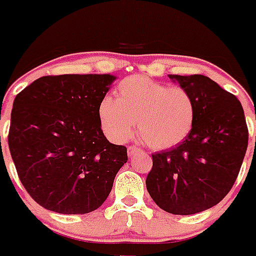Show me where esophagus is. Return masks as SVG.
<instances>
[{
  "label": "esophagus",
  "instance_id": "obj_1",
  "mask_svg": "<svg viewBox=\"0 0 256 256\" xmlns=\"http://www.w3.org/2000/svg\"><path fill=\"white\" fill-rule=\"evenodd\" d=\"M138 152H140V148H136V146H130V148H128V154L130 156H134V154H136Z\"/></svg>",
  "mask_w": 256,
  "mask_h": 256
}]
</instances>
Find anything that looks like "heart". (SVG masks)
<instances>
[{"instance_id": "heart-1", "label": "heart", "mask_w": 256, "mask_h": 256, "mask_svg": "<svg viewBox=\"0 0 256 256\" xmlns=\"http://www.w3.org/2000/svg\"><path fill=\"white\" fill-rule=\"evenodd\" d=\"M196 108L188 90L168 86L144 76H132L116 88V100L104 96L98 104L100 128L112 142H126L138 128L146 142L158 150L186 140L195 124Z\"/></svg>"}]
</instances>
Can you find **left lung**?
Instances as JSON below:
<instances>
[{
    "label": "left lung",
    "mask_w": 256,
    "mask_h": 256,
    "mask_svg": "<svg viewBox=\"0 0 256 256\" xmlns=\"http://www.w3.org/2000/svg\"><path fill=\"white\" fill-rule=\"evenodd\" d=\"M190 92L196 116L191 132L171 150L152 154L146 187L170 214L191 215L222 200L242 166L248 128L238 98L208 77L168 76Z\"/></svg>",
    "instance_id": "left-lung-1"
}]
</instances>
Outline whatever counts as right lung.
Here are the masks:
<instances>
[{
    "label": "right lung",
    "instance_id": "right-lung-1",
    "mask_svg": "<svg viewBox=\"0 0 256 256\" xmlns=\"http://www.w3.org/2000/svg\"><path fill=\"white\" fill-rule=\"evenodd\" d=\"M114 80L110 74L45 76L16 96L10 154L26 191L48 210H96L128 162L126 148L106 140L98 118Z\"/></svg>",
    "mask_w": 256,
    "mask_h": 256
}]
</instances>
